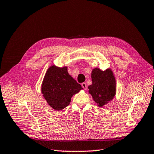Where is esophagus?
I'll use <instances>...</instances> for the list:
<instances>
[{
    "label": "esophagus",
    "instance_id": "1",
    "mask_svg": "<svg viewBox=\"0 0 154 154\" xmlns=\"http://www.w3.org/2000/svg\"><path fill=\"white\" fill-rule=\"evenodd\" d=\"M81 86H82V87L84 88V90H86V88H87V86H86V84L85 83V82H82V83L81 84Z\"/></svg>",
    "mask_w": 154,
    "mask_h": 154
}]
</instances>
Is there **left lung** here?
<instances>
[{
	"label": "left lung",
	"instance_id": "8db88e82",
	"mask_svg": "<svg viewBox=\"0 0 154 154\" xmlns=\"http://www.w3.org/2000/svg\"><path fill=\"white\" fill-rule=\"evenodd\" d=\"M92 84L88 86V92L94 101L102 107L111 101L116 94V79L112 71L108 68L101 71L96 68L91 73Z\"/></svg>",
	"mask_w": 154,
	"mask_h": 154
}]
</instances>
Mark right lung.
<instances>
[{
	"label": "right lung",
	"mask_w": 154,
	"mask_h": 154,
	"mask_svg": "<svg viewBox=\"0 0 154 154\" xmlns=\"http://www.w3.org/2000/svg\"><path fill=\"white\" fill-rule=\"evenodd\" d=\"M82 88L68 72V67L54 65L47 69L42 84V93L51 107L60 111L68 106L72 97Z\"/></svg>",
	"instance_id": "1"
}]
</instances>
